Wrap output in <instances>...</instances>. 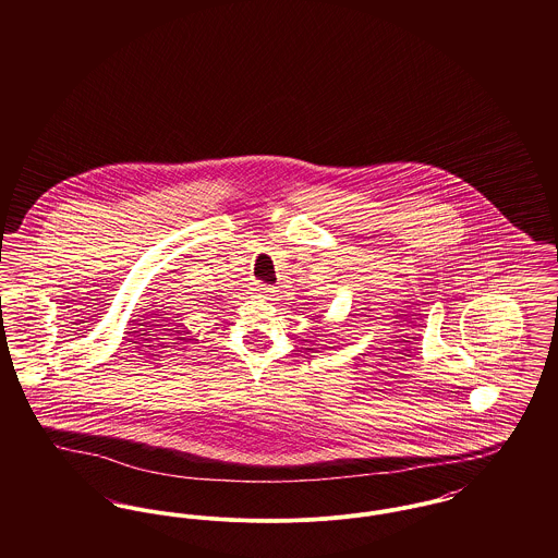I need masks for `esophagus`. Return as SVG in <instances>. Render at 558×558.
I'll return each mask as SVG.
<instances>
[{"label": "esophagus", "instance_id": "esophagus-1", "mask_svg": "<svg viewBox=\"0 0 558 558\" xmlns=\"http://www.w3.org/2000/svg\"><path fill=\"white\" fill-rule=\"evenodd\" d=\"M253 292H255L257 296H264V299H271V296H274V289L267 287V284H255Z\"/></svg>", "mask_w": 558, "mask_h": 558}]
</instances>
